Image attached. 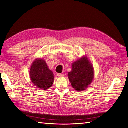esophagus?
Returning a JSON list of instances; mask_svg holds the SVG:
<instances>
[{
  "label": "esophagus",
  "instance_id": "34e87169",
  "mask_svg": "<svg viewBox=\"0 0 128 128\" xmlns=\"http://www.w3.org/2000/svg\"><path fill=\"white\" fill-rule=\"evenodd\" d=\"M57 76L58 77H63L64 76V74H57Z\"/></svg>",
  "mask_w": 128,
  "mask_h": 128
}]
</instances>
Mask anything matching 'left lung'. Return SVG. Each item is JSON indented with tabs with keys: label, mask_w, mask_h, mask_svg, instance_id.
Returning <instances> with one entry per match:
<instances>
[{
	"label": "left lung",
	"mask_w": 128,
	"mask_h": 128,
	"mask_svg": "<svg viewBox=\"0 0 128 128\" xmlns=\"http://www.w3.org/2000/svg\"><path fill=\"white\" fill-rule=\"evenodd\" d=\"M94 74L92 65L86 57H83L72 64V71L68 73V77L74 89L82 91L92 82Z\"/></svg>",
	"instance_id": "left-lung-1"
}]
</instances>
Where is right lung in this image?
Returning a JSON list of instances; mask_svg holds the SVG:
<instances>
[{"mask_svg": "<svg viewBox=\"0 0 128 128\" xmlns=\"http://www.w3.org/2000/svg\"><path fill=\"white\" fill-rule=\"evenodd\" d=\"M32 82L42 90L51 88L53 84V72L49 70L45 62L42 59H36L32 64L30 71Z\"/></svg>", "mask_w": 128, "mask_h": 128, "instance_id": "1", "label": "right lung"}]
</instances>
